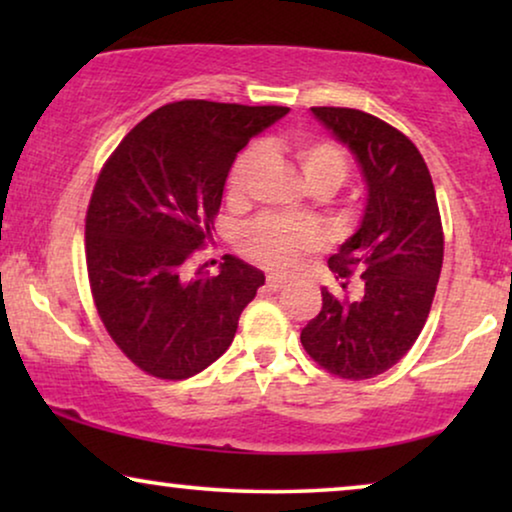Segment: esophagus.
Returning <instances> with one entry per match:
<instances>
[{"instance_id":"34e87169","label":"esophagus","mask_w":512,"mask_h":512,"mask_svg":"<svg viewBox=\"0 0 512 512\" xmlns=\"http://www.w3.org/2000/svg\"><path fill=\"white\" fill-rule=\"evenodd\" d=\"M265 286H268L270 291H282L284 286H286V282L282 277H275V275H270L268 279H265Z\"/></svg>"}]
</instances>
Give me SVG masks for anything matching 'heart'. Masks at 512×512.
<instances>
[{
    "label": "heart",
    "instance_id": "1",
    "mask_svg": "<svg viewBox=\"0 0 512 512\" xmlns=\"http://www.w3.org/2000/svg\"><path fill=\"white\" fill-rule=\"evenodd\" d=\"M289 151L303 172L305 184L310 191H326L331 195L342 186L347 177V158L338 146L324 139L293 137L286 142ZM261 146H247L235 158L226 179V195L230 202H237L247 193L249 179L261 163ZM317 244V237L310 228L282 216H263L242 230L240 251L249 261L263 268L284 272L298 261L300 254L310 251Z\"/></svg>",
    "mask_w": 512,
    "mask_h": 512
}]
</instances>
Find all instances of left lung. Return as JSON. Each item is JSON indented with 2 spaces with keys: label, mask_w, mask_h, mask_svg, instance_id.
Returning <instances> with one entry per match:
<instances>
[{
  "label": "left lung",
  "mask_w": 512,
  "mask_h": 512,
  "mask_svg": "<svg viewBox=\"0 0 512 512\" xmlns=\"http://www.w3.org/2000/svg\"><path fill=\"white\" fill-rule=\"evenodd\" d=\"M312 114L354 153L366 181L361 226L328 258L340 279L359 272L363 293L342 300L324 286L300 342L328 373L368 380L408 354L429 317L443 268L436 188L417 146L389 123L342 107Z\"/></svg>",
  "instance_id": "left-lung-1"
}]
</instances>
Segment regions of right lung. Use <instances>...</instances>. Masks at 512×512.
Here are the masks:
<instances>
[{
	"instance_id": "right-lung-1",
	"label": "right lung",
	"mask_w": 512,
	"mask_h": 512,
	"mask_svg": "<svg viewBox=\"0 0 512 512\" xmlns=\"http://www.w3.org/2000/svg\"><path fill=\"white\" fill-rule=\"evenodd\" d=\"M289 114L207 100L165 104L137 123L104 163L86 214L93 300L111 340L160 380H186L235 338L265 275L226 256L216 277L184 275L212 237L237 151Z\"/></svg>"
}]
</instances>
